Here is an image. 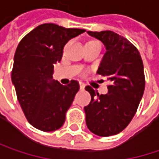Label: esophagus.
Here are the masks:
<instances>
[{
	"label": "esophagus",
	"instance_id": "obj_1",
	"mask_svg": "<svg viewBox=\"0 0 159 159\" xmlns=\"http://www.w3.org/2000/svg\"><path fill=\"white\" fill-rule=\"evenodd\" d=\"M79 84H80V89H81V90H84V87H85V84H84V83H82V82H80Z\"/></svg>",
	"mask_w": 159,
	"mask_h": 159
}]
</instances>
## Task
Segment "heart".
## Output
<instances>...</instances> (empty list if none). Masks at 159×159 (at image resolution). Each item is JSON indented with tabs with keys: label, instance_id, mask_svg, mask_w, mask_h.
I'll return each mask as SVG.
<instances>
[{
	"label": "heart",
	"instance_id": "obj_1",
	"mask_svg": "<svg viewBox=\"0 0 159 159\" xmlns=\"http://www.w3.org/2000/svg\"><path fill=\"white\" fill-rule=\"evenodd\" d=\"M90 41H96V40H90ZM89 42V41H88Z\"/></svg>",
	"mask_w": 159,
	"mask_h": 159
}]
</instances>
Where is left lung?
Here are the masks:
<instances>
[{"instance_id":"obj_1","label":"left lung","mask_w":159,"mask_h":159,"mask_svg":"<svg viewBox=\"0 0 159 159\" xmlns=\"http://www.w3.org/2000/svg\"><path fill=\"white\" fill-rule=\"evenodd\" d=\"M104 44L106 52L97 74L111 81L108 93L99 94L91 86L85 90L91 102L84 108L87 128L101 137L116 135L131 121L145 89L143 62L135 46L111 31H87Z\"/></svg>"}]
</instances>
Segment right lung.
Masks as SVG:
<instances>
[{"mask_svg":"<svg viewBox=\"0 0 159 159\" xmlns=\"http://www.w3.org/2000/svg\"><path fill=\"white\" fill-rule=\"evenodd\" d=\"M85 30L66 29L54 23L38 26L19 43L14 55L11 81L28 121L42 131L63 126L79 83L63 85L53 79L54 65L60 62L64 47Z\"/></svg>","mask_w":159,"mask_h":159,"instance_id":"right-lung-1","label":"right lung"}]
</instances>
